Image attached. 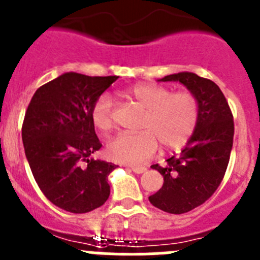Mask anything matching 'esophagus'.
Returning a JSON list of instances; mask_svg holds the SVG:
<instances>
[{
    "instance_id": "obj_1",
    "label": "esophagus",
    "mask_w": 260,
    "mask_h": 260,
    "mask_svg": "<svg viewBox=\"0 0 260 260\" xmlns=\"http://www.w3.org/2000/svg\"><path fill=\"white\" fill-rule=\"evenodd\" d=\"M131 170H132L135 174L140 175V174H144L145 171H146V168L145 167H131Z\"/></svg>"
}]
</instances>
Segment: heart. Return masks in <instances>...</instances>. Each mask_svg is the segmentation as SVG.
Instances as JSON below:
<instances>
[{"label": "heart", "mask_w": 260, "mask_h": 260, "mask_svg": "<svg viewBox=\"0 0 260 260\" xmlns=\"http://www.w3.org/2000/svg\"><path fill=\"white\" fill-rule=\"evenodd\" d=\"M125 95L146 110L140 133H120L107 144V155L124 165H142L158 150V141L165 149L176 150L190 140L200 119L197 98L189 92H176L153 83L128 86ZM114 102L102 93L93 104L90 119L98 131L106 133L114 127Z\"/></svg>", "instance_id": "1"}]
</instances>
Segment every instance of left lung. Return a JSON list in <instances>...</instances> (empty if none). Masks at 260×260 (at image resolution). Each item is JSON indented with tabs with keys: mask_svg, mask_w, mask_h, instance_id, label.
Masks as SVG:
<instances>
[{
	"mask_svg": "<svg viewBox=\"0 0 260 260\" xmlns=\"http://www.w3.org/2000/svg\"><path fill=\"white\" fill-rule=\"evenodd\" d=\"M159 81H179L200 105L197 128L184 149L163 167L151 166L165 179L162 188L149 197L151 205L184 214L206 202L220 185L233 145V115L220 88L209 79L185 71Z\"/></svg>",
	"mask_w": 260,
	"mask_h": 260,
	"instance_id": "left-lung-1",
	"label": "left lung"
}]
</instances>
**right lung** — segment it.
I'll return each instance as SVG.
<instances>
[{"instance_id": "1", "label": "right lung", "mask_w": 260, "mask_h": 260, "mask_svg": "<svg viewBox=\"0 0 260 260\" xmlns=\"http://www.w3.org/2000/svg\"><path fill=\"white\" fill-rule=\"evenodd\" d=\"M118 78L64 72L40 86L28 105L25 156L39 188L62 210L84 214L109 198V175L116 166L92 158L102 145L90 110Z\"/></svg>"}]
</instances>
